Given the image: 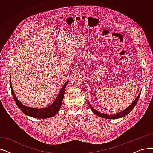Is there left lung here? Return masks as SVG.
Segmentation results:
<instances>
[{
  "label": "left lung",
  "instance_id": "1",
  "mask_svg": "<svg viewBox=\"0 0 153 153\" xmlns=\"http://www.w3.org/2000/svg\"><path fill=\"white\" fill-rule=\"evenodd\" d=\"M140 94H141V92H139V95L137 96V97L134 99V101L132 102V103L129 105L128 106V107L125 109L124 110H123V111L121 112H118V113H116V114H114L113 115H108V114H103V113H101V112L97 111V110H96L95 109L93 108L91 105L90 104L89 102L88 101V104H89V107L91 108V109L92 110V111L94 112V113L97 115V116L99 117H102V118H105V119H118V118H121V117H123L125 116H126L127 114H128L129 112L133 109V108L135 107V105L138 101V99L139 98V96H140Z\"/></svg>",
  "mask_w": 153,
  "mask_h": 153
}]
</instances>
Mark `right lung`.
<instances>
[{
	"mask_svg": "<svg viewBox=\"0 0 153 153\" xmlns=\"http://www.w3.org/2000/svg\"><path fill=\"white\" fill-rule=\"evenodd\" d=\"M69 81L66 82L59 92L57 97L55 99V101L53 102L51 104L49 105L47 107L44 108H41V109H37L35 108H31L29 107V106H26L24 105L21 101H20L17 97L16 96L15 93L13 90L12 84H11V80H10V88L12 91V94L13 97H14V101L18 106V108L21 110V111L25 114L29 116L37 118V119H46V118H49L51 117L54 116L57 114L59 109L61 108L62 102L64 99V92L66 86Z\"/></svg>",
	"mask_w": 153,
	"mask_h": 153,
	"instance_id": "right-lung-1",
	"label": "right lung"
}]
</instances>
